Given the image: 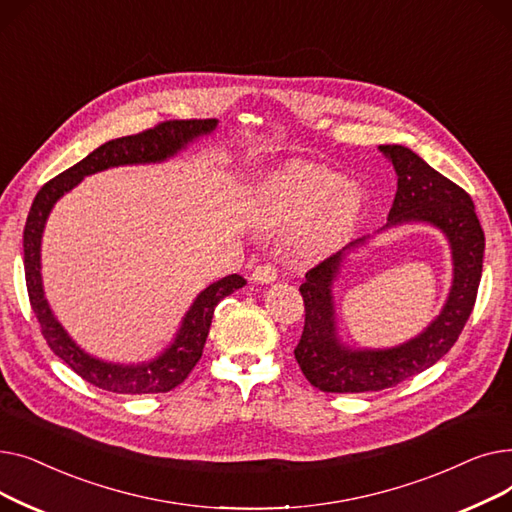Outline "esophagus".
<instances>
[{
	"label": "esophagus",
	"instance_id": "esophagus-1",
	"mask_svg": "<svg viewBox=\"0 0 512 512\" xmlns=\"http://www.w3.org/2000/svg\"><path fill=\"white\" fill-rule=\"evenodd\" d=\"M276 278H278V274H276V270H274V267H272L270 263L257 265L255 270H253V274H251V280H253L255 284H272Z\"/></svg>",
	"mask_w": 512,
	"mask_h": 512
}]
</instances>
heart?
I'll use <instances>...</instances> for the list:
<instances>
[{"instance_id":"obj_1","label":"heart","mask_w":512,"mask_h":512,"mask_svg":"<svg viewBox=\"0 0 512 512\" xmlns=\"http://www.w3.org/2000/svg\"><path fill=\"white\" fill-rule=\"evenodd\" d=\"M363 209V193L353 182L305 161L272 170L259 184L253 218L263 232L282 234L307 224L297 240L303 261L336 253L353 236Z\"/></svg>"}]
</instances>
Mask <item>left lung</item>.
<instances>
[{
	"label": "left lung",
	"mask_w": 512,
	"mask_h": 512,
	"mask_svg": "<svg viewBox=\"0 0 512 512\" xmlns=\"http://www.w3.org/2000/svg\"><path fill=\"white\" fill-rule=\"evenodd\" d=\"M380 151L398 176L396 197L382 230L402 224L438 228L450 245L452 284L440 315L415 338L390 348H353L338 336L332 288L348 255L363 247L369 236L309 270L299 288L305 301V328L294 357L305 378L324 392H378L438 363L463 332L481 280L486 238L471 197L409 147L380 145Z\"/></svg>",
	"instance_id": "obj_1"
}]
</instances>
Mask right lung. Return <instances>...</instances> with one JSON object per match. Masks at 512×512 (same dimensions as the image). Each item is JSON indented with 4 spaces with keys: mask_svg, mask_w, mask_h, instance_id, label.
<instances>
[{
    "mask_svg": "<svg viewBox=\"0 0 512 512\" xmlns=\"http://www.w3.org/2000/svg\"><path fill=\"white\" fill-rule=\"evenodd\" d=\"M215 128H218V120H170L139 134L107 141L83 161H78L60 176L49 180L31 205L22 238L24 276L31 307L41 324V334L51 351L74 373L101 390L116 394H155L170 392L182 384L201 359L215 307L247 282L242 276L232 274L201 290L193 305L184 313L174 340L155 359L128 365L97 359L72 340L45 299L41 278V238L49 213L53 205L87 176L118 166L161 164V161L178 155L182 149L195 143L199 137L211 134Z\"/></svg>",
    "mask_w": 512,
    "mask_h": 512,
    "instance_id": "1",
    "label": "right lung"
}]
</instances>
